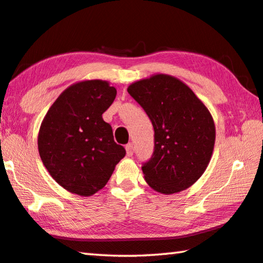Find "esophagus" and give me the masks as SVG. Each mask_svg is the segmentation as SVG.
Wrapping results in <instances>:
<instances>
[{"label":"esophagus","mask_w":263,"mask_h":263,"mask_svg":"<svg viewBox=\"0 0 263 263\" xmlns=\"http://www.w3.org/2000/svg\"><path fill=\"white\" fill-rule=\"evenodd\" d=\"M125 148H126V153H127V156L128 157H131L132 154H133V144H131V143H128L126 146H125Z\"/></svg>","instance_id":"obj_1"}]
</instances>
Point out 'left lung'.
I'll return each mask as SVG.
<instances>
[{
  "instance_id": "8db88e82",
  "label": "left lung",
  "mask_w": 263,
  "mask_h": 263,
  "mask_svg": "<svg viewBox=\"0 0 263 263\" xmlns=\"http://www.w3.org/2000/svg\"><path fill=\"white\" fill-rule=\"evenodd\" d=\"M127 92L154 128V151L141 168L149 187L162 194L194 184L210 164L215 143L213 118L184 82L158 73L135 82Z\"/></svg>"
}]
</instances>
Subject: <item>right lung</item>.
<instances>
[{"mask_svg":"<svg viewBox=\"0 0 263 263\" xmlns=\"http://www.w3.org/2000/svg\"><path fill=\"white\" fill-rule=\"evenodd\" d=\"M116 95L101 79L76 83L60 95L41 124V159L57 184L71 193L89 197L102 190L126 154L102 117Z\"/></svg>","mask_w":263,"mask_h":263,"instance_id":"1","label":"right lung"}]
</instances>
